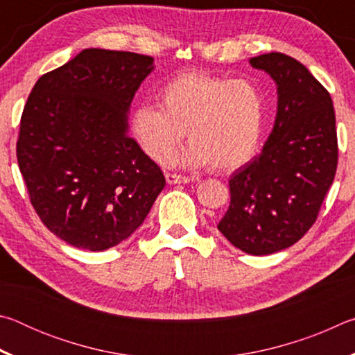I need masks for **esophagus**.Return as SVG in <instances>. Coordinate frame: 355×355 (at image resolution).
I'll use <instances>...</instances> for the list:
<instances>
[{
    "mask_svg": "<svg viewBox=\"0 0 355 355\" xmlns=\"http://www.w3.org/2000/svg\"><path fill=\"white\" fill-rule=\"evenodd\" d=\"M166 182L169 184H184L192 182V180L189 177L177 175V173H166Z\"/></svg>",
    "mask_w": 355,
    "mask_h": 355,
    "instance_id": "1",
    "label": "esophagus"
}]
</instances>
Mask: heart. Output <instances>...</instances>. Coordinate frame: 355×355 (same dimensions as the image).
Returning <instances> with one entry per match:
<instances>
[{"mask_svg": "<svg viewBox=\"0 0 355 355\" xmlns=\"http://www.w3.org/2000/svg\"><path fill=\"white\" fill-rule=\"evenodd\" d=\"M156 97L159 106L137 105L130 116L131 135L150 159L166 163L184 131L189 146L177 161L186 167L227 172L255 155L266 111L254 83L189 71L161 86Z\"/></svg>", "mask_w": 355, "mask_h": 355, "instance_id": "heart-1", "label": "heart"}]
</instances>
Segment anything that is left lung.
I'll use <instances>...</instances> for the list:
<instances>
[{
  "label": "left lung",
  "instance_id": "obj_1",
  "mask_svg": "<svg viewBox=\"0 0 355 355\" xmlns=\"http://www.w3.org/2000/svg\"><path fill=\"white\" fill-rule=\"evenodd\" d=\"M277 86V114L261 153L228 180L230 207L218 224L235 248L269 255L297 243L315 224L335 178V111L305 65L282 53L250 58Z\"/></svg>",
  "mask_w": 355,
  "mask_h": 355
}]
</instances>
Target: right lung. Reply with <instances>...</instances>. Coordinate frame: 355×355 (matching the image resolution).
Segmentation results:
<instances>
[{"label": "right lung", "mask_w": 355, "mask_h": 355, "mask_svg": "<svg viewBox=\"0 0 355 355\" xmlns=\"http://www.w3.org/2000/svg\"><path fill=\"white\" fill-rule=\"evenodd\" d=\"M153 62L87 48L29 94L20 172L42 222L78 249L100 252L130 238L164 189L163 172L128 135L131 101Z\"/></svg>", "instance_id": "1"}]
</instances>
